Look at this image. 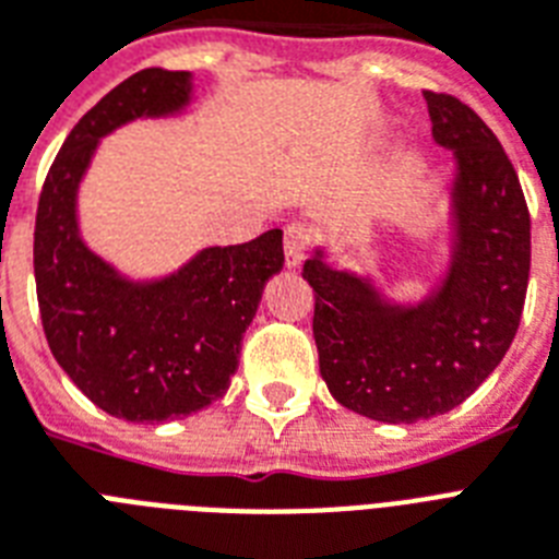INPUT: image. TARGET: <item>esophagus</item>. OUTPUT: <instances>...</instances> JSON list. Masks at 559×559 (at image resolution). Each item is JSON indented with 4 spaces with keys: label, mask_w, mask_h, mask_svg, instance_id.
<instances>
[{
    "label": "esophagus",
    "mask_w": 559,
    "mask_h": 559,
    "mask_svg": "<svg viewBox=\"0 0 559 559\" xmlns=\"http://www.w3.org/2000/svg\"><path fill=\"white\" fill-rule=\"evenodd\" d=\"M308 246H311V228L302 223H290L285 228V265L297 269L302 257H306Z\"/></svg>",
    "instance_id": "obj_1"
}]
</instances>
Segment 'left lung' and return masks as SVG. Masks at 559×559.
Wrapping results in <instances>:
<instances>
[{"mask_svg":"<svg viewBox=\"0 0 559 559\" xmlns=\"http://www.w3.org/2000/svg\"><path fill=\"white\" fill-rule=\"evenodd\" d=\"M423 96L431 136L454 156L451 257L437 288L405 306L371 276L329 265L322 248L302 265L331 396L394 426L451 412L486 382L518 334L532 269V216L491 128L456 96Z\"/></svg>","mask_w":559,"mask_h":559,"instance_id":"left-lung-1","label":"left lung"}]
</instances>
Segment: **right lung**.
<instances>
[{
    "mask_svg": "<svg viewBox=\"0 0 559 559\" xmlns=\"http://www.w3.org/2000/svg\"><path fill=\"white\" fill-rule=\"evenodd\" d=\"M188 71L145 68L76 122L41 186L34 276L50 354L73 385L110 417L168 423L228 391L242 334L262 288L283 271V230L242 246L202 248L174 274L131 280L80 234V186L96 145L133 119L174 117L191 105Z\"/></svg>",
    "mask_w": 559,
    "mask_h": 559,
    "instance_id": "right-lung-1",
    "label": "right lung"
}]
</instances>
